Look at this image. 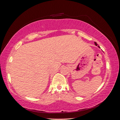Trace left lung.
Masks as SVG:
<instances>
[{"label": "left lung", "instance_id": "obj_1", "mask_svg": "<svg viewBox=\"0 0 120 120\" xmlns=\"http://www.w3.org/2000/svg\"><path fill=\"white\" fill-rule=\"evenodd\" d=\"M95 45H96V46H97V45H98V44L97 43V42H95ZM98 47H99V48H100V47L99 45H98Z\"/></svg>", "mask_w": 120, "mask_h": 120}]
</instances>
